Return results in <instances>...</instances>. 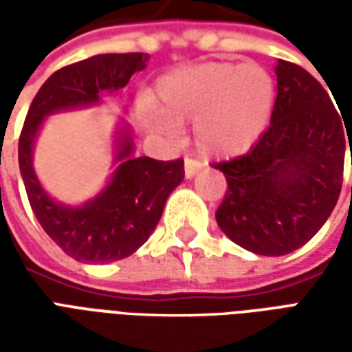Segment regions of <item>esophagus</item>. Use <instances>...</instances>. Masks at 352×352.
<instances>
[{
    "instance_id": "34e87169",
    "label": "esophagus",
    "mask_w": 352,
    "mask_h": 352,
    "mask_svg": "<svg viewBox=\"0 0 352 352\" xmlns=\"http://www.w3.org/2000/svg\"><path fill=\"white\" fill-rule=\"evenodd\" d=\"M199 169H201V162L196 160V158H190V156L184 158V175H186V179H192Z\"/></svg>"
}]
</instances>
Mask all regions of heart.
<instances>
[{
	"instance_id": "b5f03b06",
	"label": "heart",
	"mask_w": 352,
	"mask_h": 352,
	"mask_svg": "<svg viewBox=\"0 0 352 352\" xmlns=\"http://www.w3.org/2000/svg\"><path fill=\"white\" fill-rule=\"evenodd\" d=\"M162 113L146 111L154 133H173L177 122L196 120L194 135L209 156L249 151L270 122L275 85L256 64L213 62L166 75L156 87Z\"/></svg>"
}]
</instances>
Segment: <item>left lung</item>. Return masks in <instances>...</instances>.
Masks as SVG:
<instances>
[{"mask_svg":"<svg viewBox=\"0 0 352 352\" xmlns=\"http://www.w3.org/2000/svg\"><path fill=\"white\" fill-rule=\"evenodd\" d=\"M275 73L267 130L247 154L213 164L228 183L219 226L264 256L296 251L322 228L340 198L347 143L343 116L311 73L287 60H277Z\"/></svg>","mask_w":352,"mask_h":352,"instance_id":"1","label":"left lung"}]
</instances>
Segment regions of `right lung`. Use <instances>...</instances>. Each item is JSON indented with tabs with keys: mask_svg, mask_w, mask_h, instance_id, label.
<instances>
[{
	"mask_svg": "<svg viewBox=\"0 0 352 352\" xmlns=\"http://www.w3.org/2000/svg\"><path fill=\"white\" fill-rule=\"evenodd\" d=\"M146 62L148 56L143 52L98 54L58 69L35 94L20 131V173L32 211L50 239L79 262L107 264L138 251L156 228L168 196L184 179V162L135 158L130 131L126 130L118 139V168L107 188L82 207H65L50 199L35 177V135L47 115L92 105L103 92L126 87L133 73L145 69Z\"/></svg>",
	"mask_w": 352,
	"mask_h": 352,
	"instance_id": "add662e5",
	"label": "right lung"
}]
</instances>
